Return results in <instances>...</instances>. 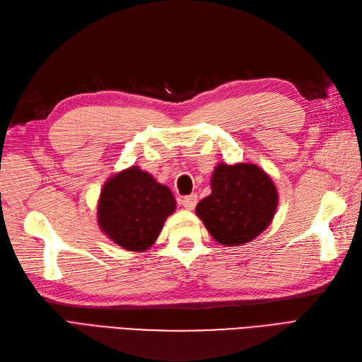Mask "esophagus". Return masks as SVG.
<instances>
[{
    "label": "esophagus",
    "instance_id": "esophagus-1",
    "mask_svg": "<svg viewBox=\"0 0 362 362\" xmlns=\"http://www.w3.org/2000/svg\"><path fill=\"white\" fill-rule=\"evenodd\" d=\"M181 204H182V206L185 208V210H193V208L196 206V204H198V196H196V194L184 196Z\"/></svg>",
    "mask_w": 362,
    "mask_h": 362
}]
</instances>
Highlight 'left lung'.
Wrapping results in <instances>:
<instances>
[{"mask_svg":"<svg viewBox=\"0 0 362 362\" xmlns=\"http://www.w3.org/2000/svg\"><path fill=\"white\" fill-rule=\"evenodd\" d=\"M278 190L257 164L218 163L211 177V194L196 214L217 243L242 246L258 237L273 221Z\"/></svg>","mask_w":362,"mask_h":362,"instance_id":"obj_1","label":"left lung"}]
</instances>
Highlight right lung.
Masks as SVG:
<instances>
[{
	"instance_id": "add662e5",
	"label": "right lung",
	"mask_w": 362,
	"mask_h": 362,
	"mask_svg": "<svg viewBox=\"0 0 362 362\" xmlns=\"http://www.w3.org/2000/svg\"><path fill=\"white\" fill-rule=\"evenodd\" d=\"M175 208L169 187L131 166L105 181L98 201V225L117 246L141 252L156 243Z\"/></svg>"
}]
</instances>
